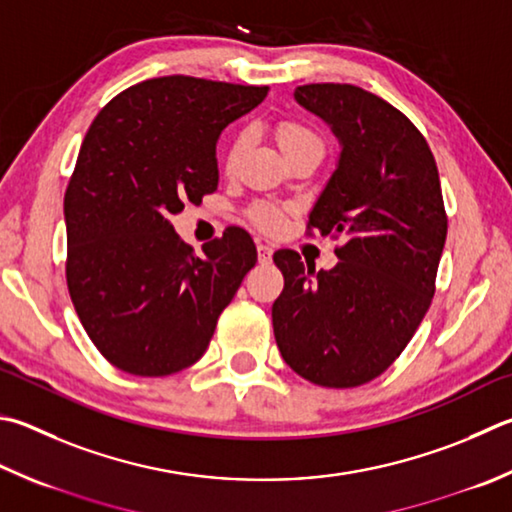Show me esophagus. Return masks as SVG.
<instances>
[{
    "label": "esophagus",
    "instance_id": "esophagus-1",
    "mask_svg": "<svg viewBox=\"0 0 512 512\" xmlns=\"http://www.w3.org/2000/svg\"><path fill=\"white\" fill-rule=\"evenodd\" d=\"M257 257H259V264H271L273 246L262 244V241H259V244H257Z\"/></svg>",
    "mask_w": 512,
    "mask_h": 512
}]
</instances>
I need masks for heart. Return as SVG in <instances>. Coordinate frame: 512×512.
<instances>
[{
    "label": "heart",
    "instance_id": "b5f03b06",
    "mask_svg": "<svg viewBox=\"0 0 512 512\" xmlns=\"http://www.w3.org/2000/svg\"><path fill=\"white\" fill-rule=\"evenodd\" d=\"M275 138H277V143H280L282 152L286 154V159H291V156H295L297 152H304V150L324 152L322 136L315 132L311 125H306L304 120H297V118L277 120ZM248 143H250L248 129H241V132H237L230 138L226 154H224V167L228 174L237 172V167L248 150ZM248 219L253 221L257 228L273 232L284 224V210L280 206H273V203H255V206L248 210Z\"/></svg>",
    "mask_w": 512,
    "mask_h": 512
}]
</instances>
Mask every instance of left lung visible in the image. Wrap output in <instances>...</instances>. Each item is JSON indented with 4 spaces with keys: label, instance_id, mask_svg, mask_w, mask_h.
I'll use <instances>...</instances> for the list:
<instances>
[{
    "label": "left lung",
    "instance_id": "8db88e82",
    "mask_svg": "<svg viewBox=\"0 0 512 512\" xmlns=\"http://www.w3.org/2000/svg\"><path fill=\"white\" fill-rule=\"evenodd\" d=\"M295 98L342 143L306 232L345 241L327 273L304 266L295 250H277L284 291L273 304V331L295 374L349 389L383 374L425 318L448 215L434 154L403 111L338 82L302 85Z\"/></svg>",
    "mask_w": 512,
    "mask_h": 512
}]
</instances>
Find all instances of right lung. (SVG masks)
Here are the masks:
<instances>
[{
    "instance_id": "1",
    "label": "right lung",
    "mask_w": 512,
    "mask_h": 512,
    "mask_svg": "<svg viewBox=\"0 0 512 512\" xmlns=\"http://www.w3.org/2000/svg\"><path fill=\"white\" fill-rule=\"evenodd\" d=\"M266 94L163 76L120 91L89 125L64 192V273L87 336L127 374L194 365L257 262L244 228L228 226L197 255L170 219L217 190L221 129Z\"/></svg>"
}]
</instances>
